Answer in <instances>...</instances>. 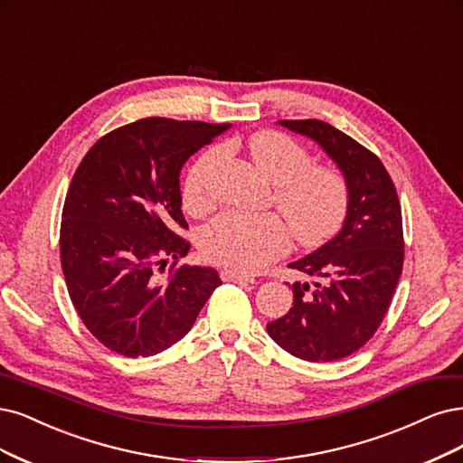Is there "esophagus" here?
<instances>
[{"mask_svg":"<svg viewBox=\"0 0 463 463\" xmlns=\"http://www.w3.org/2000/svg\"><path fill=\"white\" fill-rule=\"evenodd\" d=\"M222 281H233V283H254V279L250 276H245L241 272H235V269H222L220 272Z\"/></svg>","mask_w":463,"mask_h":463,"instance_id":"34e87169","label":"esophagus"}]
</instances>
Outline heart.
<instances>
[{
  "label": "heart",
  "mask_w": 463,
  "mask_h": 463,
  "mask_svg": "<svg viewBox=\"0 0 463 463\" xmlns=\"http://www.w3.org/2000/svg\"><path fill=\"white\" fill-rule=\"evenodd\" d=\"M252 161L276 184L278 211L218 214L199 235L203 257L235 272H257L283 257L291 247V231L302 247H317L337 233L348 213L350 191L339 170L314 165L310 151L279 132H259L249 141ZM226 147L214 146L191 165L184 180V204L191 213L211 209L209 182L224 161ZM290 226L287 227L286 224Z\"/></svg>",
  "instance_id": "1"
}]
</instances>
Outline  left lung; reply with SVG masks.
I'll return each mask as SVG.
<instances>
[{
  "mask_svg": "<svg viewBox=\"0 0 463 463\" xmlns=\"http://www.w3.org/2000/svg\"><path fill=\"white\" fill-rule=\"evenodd\" d=\"M320 143L343 170L350 203L343 230L289 268L314 278L293 285V308L266 326L283 350L308 362H333L368 343L391 307L404 264L402 211L379 156L331 124L279 120Z\"/></svg>",
  "mask_w": 463,
  "mask_h": 463,
  "instance_id": "8db88e82",
  "label": "left lung"
}]
</instances>
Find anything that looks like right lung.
Listing matches in <instances>:
<instances>
[{"mask_svg": "<svg viewBox=\"0 0 463 463\" xmlns=\"http://www.w3.org/2000/svg\"><path fill=\"white\" fill-rule=\"evenodd\" d=\"M228 128L141 118L99 137L78 165L62 206L61 268L80 320L113 353H163L222 283L214 268L180 264L191 245L176 230H187L184 163Z\"/></svg>", "mask_w": 463, "mask_h": 463, "instance_id": "add662e5", "label": "right lung"}]
</instances>
